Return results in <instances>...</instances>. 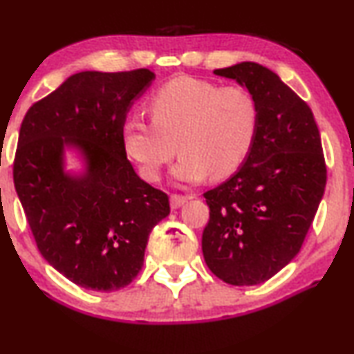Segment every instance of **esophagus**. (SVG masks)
Here are the masks:
<instances>
[{"mask_svg": "<svg viewBox=\"0 0 354 354\" xmlns=\"http://www.w3.org/2000/svg\"><path fill=\"white\" fill-rule=\"evenodd\" d=\"M189 196H183V194H171L170 197V203H171V208H179L183 207L184 203H186L189 201Z\"/></svg>", "mask_w": 354, "mask_h": 354, "instance_id": "esophagus-1", "label": "esophagus"}]
</instances>
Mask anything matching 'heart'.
I'll list each match as a JSON object with an SVG mask.
<instances>
[{"mask_svg": "<svg viewBox=\"0 0 354 354\" xmlns=\"http://www.w3.org/2000/svg\"><path fill=\"white\" fill-rule=\"evenodd\" d=\"M151 123L123 122L120 136L127 156L149 183L158 181L162 168L181 157L173 176L183 183L234 175L250 156L257 139L260 109L242 86H218L192 77H178L147 99Z\"/></svg>", "mask_w": 354, "mask_h": 354, "instance_id": "1", "label": "heart"}]
</instances>
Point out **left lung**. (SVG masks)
<instances>
[{
    "mask_svg": "<svg viewBox=\"0 0 354 354\" xmlns=\"http://www.w3.org/2000/svg\"><path fill=\"white\" fill-rule=\"evenodd\" d=\"M216 75L245 84L260 109L250 156L226 183L203 194L207 266L231 286H257L290 263L324 196L327 168L311 109L270 68L241 62Z\"/></svg>",
    "mask_w": 354,
    "mask_h": 354,
    "instance_id": "1",
    "label": "left lung"
}]
</instances>
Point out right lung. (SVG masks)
Returning a JSON list of instances; mask_svg holds the SVG:
<instances>
[{
    "label": "right lung",
    "instance_id": "right-lung-1",
    "mask_svg": "<svg viewBox=\"0 0 354 354\" xmlns=\"http://www.w3.org/2000/svg\"><path fill=\"white\" fill-rule=\"evenodd\" d=\"M153 78L149 68L75 73L32 104L19 131L14 187L38 250L89 290L128 286L152 227L170 213L167 194L133 170L120 136L133 99ZM66 143L88 158L83 178L63 175Z\"/></svg>",
    "mask_w": 354,
    "mask_h": 354
}]
</instances>
